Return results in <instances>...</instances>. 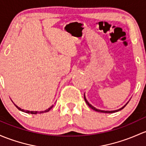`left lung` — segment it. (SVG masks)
Here are the masks:
<instances>
[{
	"label": "left lung",
	"instance_id": "left-lung-1",
	"mask_svg": "<svg viewBox=\"0 0 146 146\" xmlns=\"http://www.w3.org/2000/svg\"><path fill=\"white\" fill-rule=\"evenodd\" d=\"M84 100H85V102H86V104H87L88 105V106L89 107H90L92 109H93V110H95V111H98V112H102V113H115V112H117V111H120L121 110V109H123L124 107H125V106H126L127 104V103L125 105V106H123V107L122 108H120V109H117V110H115V111H103V110H100V109H96V108L95 107H94L93 106H92L91 104H90V103L88 102L87 101V100H86V97H85V95H84Z\"/></svg>",
	"mask_w": 146,
	"mask_h": 146
}]
</instances>
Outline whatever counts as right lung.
Returning a JSON list of instances; mask_svg holds the SVG:
<instances>
[{"mask_svg": "<svg viewBox=\"0 0 146 146\" xmlns=\"http://www.w3.org/2000/svg\"><path fill=\"white\" fill-rule=\"evenodd\" d=\"M15 105V106H16V107L17 108V109H19V110H20V111H23V112H25V113H31V114H37V113H46V112H48V111H49L50 110H51V109H52L53 108V106H54V105H53V106H51V107H49L48 108V109H46V110H45V111H26V110H24V109H21V108H19V106H17L16 104H14Z\"/></svg>", "mask_w": 146, "mask_h": 146, "instance_id": "add662e5", "label": "right lung"}]
</instances>
